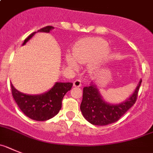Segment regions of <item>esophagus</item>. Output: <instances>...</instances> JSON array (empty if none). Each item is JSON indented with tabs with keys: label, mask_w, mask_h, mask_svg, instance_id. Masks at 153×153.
<instances>
[{
	"label": "esophagus",
	"mask_w": 153,
	"mask_h": 153,
	"mask_svg": "<svg viewBox=\"0 0 153 153\" xmlns=\"http://www.w3.org/2000/svg\"><path fill=\"white\" fill-rule=\"evenodd\" d=\"M73 85L75 86V87H80L82 85V80H81L80 78L75 79L74 82H73Z\"/></svg>",
	"instance_id": "esophagus-1"
}]
</instances>
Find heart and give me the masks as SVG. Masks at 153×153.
Returning a JSON list of instances; mask_svg holds the SVG:
<instances>
[{
    "instance_id": "1",
    "label": "heart",
    "mask_w": 153,
    "mask_h": 153,
    "mask_svg": "<svg viewBox=\"0 0 153 153\" xmlns=\"http://www.w3.org/2000/svg\"><path fill=\"white\" fill-rule=\"evenodd\" d=\"M108 51V43L100 38H87L78 41L73 49V54L68 53L65 61L71 68L78 64L91 63L94 68L99 65L102 58Z\"/></svg>"
}]
</instances>
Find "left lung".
Returning a JSON list of instances; mask_svg holds the SVG:
<instances>
[{
    "instance_id": "left-lung-1",
    "label": "left lung",
    "mask_w": 153,
    "mask_h": 153,
    "mask_svg": "<svg viewBox=\"0 0 153 153\" xmlns=\"http://www.w3.org/2000/svg\"><path fill=\"white\" fill-rule=\"evenodd\" d=\"M141 83L142 80L126 102L118 105H110L105 102L94 85L85 87L80 106L82 115L88 123L95 126H107L115 123L135 103Z\"/></svg>"
}]
</instances>
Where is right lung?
Returning a JSON list of instances; mask_svg holds the SVG:
<instances>
[{
	"instance_id": "1",
	"label": "right lung",
	"mask_w": 153,
	"mask_h": 153,
	"mask_svg": "<svg viewBox=\"0 0 153 153\" xmlns=\"http://www.w3.org/2000/svg\"><path fill=\"white\" fill-rule=\"evenodd\" d=\"M54 27L47 26L38 30V32H50ZM36 32L30 34L25 40L23 45L32 38ZM71 82H56L51 90L45 94L30 95L23 94L16 90L12 84L11 92L13 98L20 109L25 115L36 121H46L51 119L59 112L62 108V102L66 93L72 87Z\"/></svg>"
}]
</instances>
